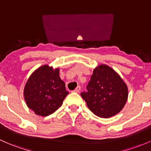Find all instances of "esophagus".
Here are the masks:
<instances>
[{
	"label": "esophagus",
	"instance_id": "1",
	"mask_svg": "<svg viewBox=\"0 0 151 151\" xmlns=\"http://www.w3.org/2000/svg\"><path fill=\"white\" fill-rule=\"evenodd\" d=\"M80 90H81V86H78L75 90L73 91V92H74V93H79Z\"/></svg>",
	"mask_w": 151,
	"mask_h": 151
}]
</instances>
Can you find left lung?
Listing matches in <instances>:
<instances>
[{"label": "left lung", "mask_w": 151, "mask_h": 151, "mask_svg": "<svg viewBox=\"0 0 151 151\" xmlns=\"http://www.w3.org/2000/svg\"><path fill=\"white\" fill-rule=\"evenodd\" d=\"M87 90L81 93L82 98L89 109L101 118L118 114L127 100V84L114 69L105 64L93 69Z\"/></svg>", "instance_id": "1"}]
</instances>
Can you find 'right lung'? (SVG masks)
I'll list each match as a JSON object with an SVG mask.
<instances>
[{
	"label": "right lung",
	"instance_id": "add662e5",
	"mask_svg": "<svg viewBox=\"0 0 151 151\" xmlns=\"http://www.w3.org/2000/svg\"><path fill=\"white\" fill-rule=\"evenodd\" d=\"M59 73L58 68L43 65L35 70L27 81L24 99L29 109L36 114L46 116L54 113L69 93Z\"/></svg>",
	"mask_w": 151,
	"mask_h": 151
}]
</instances>
